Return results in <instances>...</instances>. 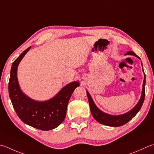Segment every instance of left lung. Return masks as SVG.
I'll return each mask as SVG.
<instances>
[{"label": "left lung", "mask_w": 154, "mask_h": 154, "mask_svg": "<svg viewBox=\"0 0 154 154\" xmlns=\"http://www.w3.org/2000/svg\"><path fill=\"white\" fill-rule=\"evenodd\" d=\"M125 55H131L135 57H137V58L140 59L139 57L136 55V54L134 53L133 51H128ZM141 65H142V63L141 62ZM143 66V65H142ZM143 71V69H142ZM144 73V72H143ZM145 85H146V75L144 73V79L143 82V86H142V91H141V97L139 101L137 102L136 105L131 109L128 112L122 114V115H110L103 112L101 110H100L99 108L96 106L94 101H93L92 97L90 95L88 91H87V95L88 97V101L90 107V110H91V113L92 114L93 117L96 121L98 122L99 123L103 125H105L107 126H111V127H119V126H122L123 125L127 123L128 122L133 118L135 115L139 112L141 106L143 103L144 98H145Z\"/></svg>", "instance_id": "obj_1"}]
</instances>
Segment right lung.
<instances>
[{"label": "right lung", "instance_id": "obj_1", "mask_svg": "<svg viewBox=\"0 0 154 154\" xmlns=\"http://www.w3.org/2000/svg\"><path fill=\"white\" fill-rule=\"evenodd\" d=\"M31 47L24 51L12 64L8 83L9 97L17 116L24 123L41 130L48 131L57 128L64 121L69 101L75 89L79 86V82L73 81L67 84L49 100L41 101L30 98L20 88L17 69Z\"/></svg>", "mask_w": 154, "mask_h": 154}]
</instances>
